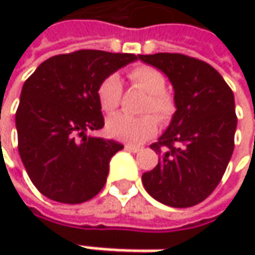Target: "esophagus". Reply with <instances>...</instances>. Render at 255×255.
<instances>
[{"label": "esophagus", "instance_id": "34e87169", "mask_svg": "<svg viewBox=\"0 0 255 255\" xmlns=\"http://www.w3.org/2000/svg\"><path fill=\"white\" fill-rule=\"evenodd\" d=\"M126 149L129 150V152H134V153L141 150V147H140V146H135V144H126Z\"/></svg>", "mask_w": 255, "mask_h": 255}]
</instances>
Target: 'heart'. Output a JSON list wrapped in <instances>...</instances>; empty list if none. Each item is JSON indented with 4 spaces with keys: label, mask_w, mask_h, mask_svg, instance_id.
Listing matches in <instances>:
<instances>
[{
    "label": "heart",
    "mask_w": 255,
    "mask_h": 255,
    "mask_svg": "<svg viewBox=\"0 0 255 255\" xmlns=\"http://www.w3.org/2000/svg\"><path fill=\"white\" fill-rule=\"evenodd\" d=\"M128 78L132 87L147 93V97L143 103V112H153L161 123H168L176 112V103L173 96L165 90V77L158 69L141 65L132 68L128 72ZM121 97L123 84L120 77L115 74L108 75L97 88V99L102 111L106 114L115 112L121 103ZM156 117L152 114L135 118L127 115H114L106 123V131L109 132V135L118 140L143 143L144 140L155 135V132L158 131L159 124Z\"/></svg>",
    "instance_id": "1"
}]
</instances>
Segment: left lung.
<instances>
[{
	"instance_id": "obj_1",
	"label": "left lung",
	"mask_w": 255,
	"mask_h": 255,
	"mask_svg": "<svg viewBox=\"0 0 255 255\" xmlns=\"http://www.w3.org/2000/svg\"><path fill=\"white\" fill-rule=\"evenodd\" d=\"M173 84L176 114L170 127L150 144L161 158L143 174L156 201L187 208L207 199L223 177L235 147L238 118L233 91L207 62L180 53L140 54Z\"/></svg>"
}]
</instances>
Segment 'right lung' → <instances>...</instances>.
<instances>
[{
	"label": "right lung",
	"instance_id": "obj_1",
	"mask_svg": "<svg viewBox=\"0 0 255 255\" xmlns=\"http://www.w3.org/2000/svg\"><path fill=\"white\" fill-rule=\"evenodd\" d=\"M135 54L78 50L42 62L27 78L16 112L17 147L33 186L62 204H81L105 186L111 158L124 146L88 137L105 126L100 82Z\"/></svg>",
	"mask_w": 255,
	"mask_h": 255
}]
</instances>
